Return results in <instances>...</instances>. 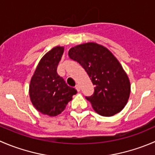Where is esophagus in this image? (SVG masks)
<instances>
[{"label":"esophagus","instance_id":"obj_1","mask_svg":"<svg viewBox=\"0 0 155 155\" xmlns=\"http://www.w3.org/2000/svg\"><path fill=\"white\" fill-rule=\"evenodd\" d=\"M76 89L77 90V91H80V85H79V84H77V85H76Z\"/></svg>","mask_w":155,"mask_h":155}]
</instances>
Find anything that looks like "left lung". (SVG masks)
<instances>
[{"label":"left lung","mask_w":155,"mask_h":155,"mask_svg":"<svg viewBox=\"0 0 155 155\" xmlns=\"http://www.w3.org/2000/svg\"><path fill=\"white\" fill-rule=\"evenodd\" d=\"M68 55L85 69L94 85V94L86 97L94 110L103 117L120 112L128 102L131 85L116 57L107 48L94 42L75 46Z\"/></svg>","instance_id":"8db88e82"}]
</instances>
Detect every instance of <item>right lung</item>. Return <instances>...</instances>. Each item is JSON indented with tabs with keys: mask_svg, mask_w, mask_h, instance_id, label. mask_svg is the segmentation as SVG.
I'll use <instances>...</instances> for the list:
<instances>
[{
	"mask_svg": "<svg viewBox=\"0 0 155 155\" xmlns=\"http://www.w3.org/2000/svg\"><path fill=\"white\" fill-rule=\"evenodd\" d=\"M64 51V47L57 46L46 53L30 81L28 92L31 104L38 111L50 117L61 114L77 93L57 73Z\"/></svg>",
	"mask_w": 155,
	"mask_h": 155,
	"instance_id": "obj_1",
	"label": "right lung"
}]
</instances>
